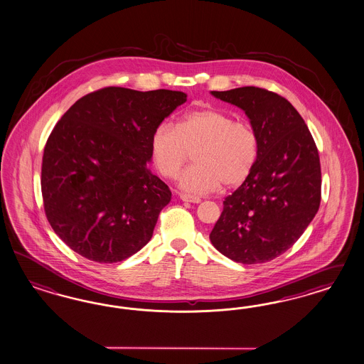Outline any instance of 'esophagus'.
I'll list each match as a JSON object with an SVG mask.
<instances>
[{
	"label": "esophagus",
	"mask_w": 364,
	"mask_h": 364,
	"mask_svg": "<svg viewBox=\"0 0 364 364\" xmlns=\"http://www.w3.org/2000/svg\"><path fill=\"white\" fill-rule=\"evenodd\" d=\"M180 198H181L183 201H187V203H195V204H198V203L201 201V200L196 198V196H191V195H187V193H181V195H180Z\"/></svg>",
	"instance_id": "1"
}]
</instances>
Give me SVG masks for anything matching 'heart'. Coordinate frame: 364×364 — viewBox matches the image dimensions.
Listing matches in <instances>:
<instances>
[{
  "label": "heart",
  "instance_id": "heart-1",
  "mask_svg": "<svg viewBox=\"0 0 364 364\" xmlns=\"http://www.w3.org/2000/svg\"><path fill=\"white\" fill-rule=\"evenodd\" d=\"M195 149L196 164L184 171L180 186L189 193L204 195L221 184L237 187L247 180L257 160L259 139L250 122L213 108L187 112L176 127L161 122L151 137L154 166L166 178L178 176Z\"/></svg>",
  "mask_w": 364,
  "mask_h": 364
}]
</instances>
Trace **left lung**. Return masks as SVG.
<instances>
[{"mask_svg": "<svg viewBox=\"0 0 364 364\" xmlns=\"http://www.w3.org/2000/svg\"><path fill=\"white\" fill-rule=\"evenodd\" d=\"M212 95L245 112L259 154L251 175L223 201L210 242L236 263H265L298 242L319 210V152L298 110L277 93L242 87Z\"/></svg>", "mask_w": 364, "mask_h": 364, "instance_id": "8db88e82", "label": "left lung"}]
</instances>
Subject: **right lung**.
Wrapping results in <instances>:
<instances>
[{
  "mask_svg": "<svg viewBox=\"0 0 364 364\" xmlns=\"http://www.w3.org/2000/svg\"><path fill=\"white\" fill-rule=\"evenodd\" d=\"M187 95L108 87L77 100L44 148L46 219L66 245L96 263H117L151 240L171 191L148 169L151 137Z\"/></svg>",
  "mask_w": 364,
  "mask_h": 364,
  "instance_id": "right-lung-1",
  "label": "right lung"
}]
</instances>
